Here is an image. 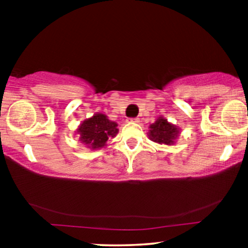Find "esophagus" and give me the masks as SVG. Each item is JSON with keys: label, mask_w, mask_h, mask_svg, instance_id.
<instances>
[{"label": "esophagus", "mask_w": 248, "mask_h": 248, "mask_svg": "<svg viewBox=\"0 0 248 248\" xmlns=\"http://www.w3.org/2000/svg\"><path fill=\"white\" fill-rule=\"evenodd\" d=\"M130 121H131V122H133V123H139V122H140V118H138V117H135V118H131Z\"/></svg>", "instance_id": "obj_1"}]
</instances>
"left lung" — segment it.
Returning <instances> with one entry per match:
<instances>
[{
	"label": "left lung",
	"instance_id": "obj_1",
	"mask_svg": "<svg viewBox=\"0 0 248 248\" xmlns=\"http://www.w3.org/2000/svg\"><path fill=\"white\" fill-rule=\"evenodd\" d=\"M148 137L159 144L174 145L181 134V128L168 122L164 116L157 117L155 123L149 126Z\"/></svg>",
	"mask_w": 248,
	"mask_h": 248
}]
</instances>
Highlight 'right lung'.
Returning <instances> with one entry per match:
<instances>
[{"instance_id":"1","label":"right lung","mask_w":248,"mask_h":248,"mask_svg":"<svg viewBox=\"0 0 248 248\" xmlns=\"http://www.w3.org/2000/svg\"><path fill=\"white\" fill-rule=\"evenodd\" d=\"M117 123L110 121L107 115L97 113L84 120L78 126L76 133L81 143L90 150L104 148L108 139L115 138L118 133Z\"/></svg>"}]
</instances>
